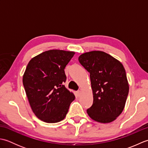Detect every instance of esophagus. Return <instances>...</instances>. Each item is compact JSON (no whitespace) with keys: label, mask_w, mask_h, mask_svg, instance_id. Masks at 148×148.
<instances>
[{"label":"esophagus","mask_w":148,"mask_h":148,"mask_svg":"<svg viewBox=\"0 0 148 148\" xmlns=\"http://www.w3.org/2000/svg\"><path fill=\"white\" fill-rule=\"evenodd\" d=\"M76 96L77 97H80L81 96V91H77L76 92Z\"/></svg>","instance_id":"obj_1"}]
</instances>
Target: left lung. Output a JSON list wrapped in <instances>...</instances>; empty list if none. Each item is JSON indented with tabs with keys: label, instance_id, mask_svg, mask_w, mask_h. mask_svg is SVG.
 I'll list each match as a JSON object with an SVG mask.
<instances>
[{
	"label": "left lung",
	"instance_id": "8db88e82",
	"mask_svg": "<svg viewBox=\"0 0 148 148\" xmlns=\"http://www.w3.org/2000/svg\"><path fill=\"white\" fill-rule=\"evenodd\" d=\"M79 62L90 74L93 102L87 109L88 114L102 123L115 120L123 111L129 92L123 65L101 51L84 53Z\"/></svg>",
	"mask_w": 148,
	"mask_h": 148
}]
</instances>
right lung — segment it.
Returning a JSON list of instances; mask_svg holds the SVG:
<instances>
[{"instance_id": "add662e5", "label": "right lung", "mask_w": 148, "mask_h": 148, "mask_svg": "<svg viewBox=\"0 0 148 148\" xmlns=\"http://www.w3.org/2000/svg\"><path fill=\"white\" fill-rule=\"evenodd\" d=\"M75 54L74 51L51 49L30 60L23 76V84L34 114L49 123L63 120L75 99L63 85L64 69Z\"/></svg>"}]
</instances>
